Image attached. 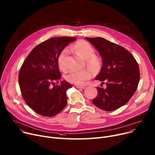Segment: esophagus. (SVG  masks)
<instances>
[{
    "label": "esophagus",
    "instance_id": "esophagus-1",
    "mask_svg": "<svg viewBox=\"0 0 155 155\" xmlns=\"http://www.w3.org/2000/svg\"><path fill=\"white\" fill-rule=\"evenodd\" d=\"M75 87L78 88H81V89H84L85 88V86H81V85H75Z\"/></svg>",
    "mask_w": 155,
    "mask_h": 155
}]
</instances>
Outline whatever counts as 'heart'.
I'll list each match as a JSON object with an SVG mask.
<instances>
[{"label":"heart","instance_id":"1","mask_svg":"<svg viewBox=\"0 0 155 155\" xmlns=\"http://www.w3.org/2000/svg\"><path fill=\"white\" fill-rule=\"evenodd\" d=\"M76 53L82 58L85 59L87 66L93 71H97L101 65L100 59L94 55L95 50L93 47L86 41L80 40L74 44L72 48ZM69 54V50L67 48H64L58 55V65L59 68L65 71L68 68L67 62V57ZM91 74L87 69L81 70H72L66 75V79L71 84L77 85H83L87 80L90 79Z\"/></svg>","mask_w":155,"mask_h":155}]
</instances>
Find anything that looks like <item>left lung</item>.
<instances>
[{
    "label": "left lung",
    "mask_w": 155,
    "mask_h": 155,
    "mask_svg": "<svg viewBox=\"0 0 155 155\" xmlns=\"http://www.w3.org/2000/svg\"><path fill=\"white\" fill-rule=\"evenodd\" d=\"M85 39L95 47L102 59V67L95 79L101 84L105 81L107 85L105 89L97 88L98 95L92 103L103 110H115L125 105L135 94L140 78L138 64L124 47L101 37Z\"/></svg>",
    "instance_id": "obj_1"
}]
</instances>
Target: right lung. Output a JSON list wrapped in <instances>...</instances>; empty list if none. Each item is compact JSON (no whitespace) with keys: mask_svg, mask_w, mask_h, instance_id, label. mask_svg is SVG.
Returning a JSON list of instances; mask_svg holds the SVG:
<instances>
[{"mask_svg":"<svg viewBox=\"0 0 155 155\" xmlns=\"http://www.w3.org/2000/svg\"><path fill=\"white\" fill-rule=\"evenodd\" d=\"M74 37L50 38L30 51L20 69L18 84L22 97L28 107L44 117H54L67 105V90L72 85L61 78L58 57Z\"/></svg>","mask_w":155,"mask_h":155,"instance_id":"1","label":"right lung"}]
</instances>
